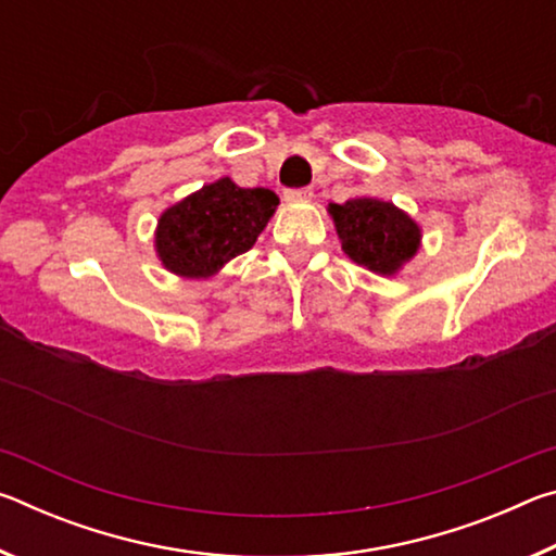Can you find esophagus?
Masks as SVG:
<instances>
[{
	"instance_id": "esophagus-1",
	"label": "esophagus",
	"mask_w": 556,
	"mask_h": 556,
	"mask_svg": "<svg viewBox=\"0 0 556 556\" xmlns=\"http://www.w3.org/2000/svg\"><path fill=\"white\" fill-rule=\"evenodd\" d=\"M314 191L312 188H289V191H285V199L289 203H304V201H312Z\"/></svg>"
}]
</instances>
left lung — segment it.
<instances>
[{
	"label": "left lung",
	"instance_id": "obj_1",
	"mask_svg": "<svg viewBox=\"0 0 556 556\" xmlns=\"http://www.w3.org/2000/svg\"><path fill=\"white\" fill-rule=\"evenodd\" d=\"M328 215L345 255L375 275L394 277L421 248L417 220L390 201L357 195L328 203Z\"/></svg>",
	"mask_w": 556,
	"mask_h": 556
}]
</instances>
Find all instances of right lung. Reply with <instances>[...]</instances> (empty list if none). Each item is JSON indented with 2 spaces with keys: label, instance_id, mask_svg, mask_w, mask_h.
<instances>
[{
  "label": "right lung",
  "instance_id": "right-lung-1",
  "mask_svg": "<svg viewBox=\"0 0 556 556\" xmlns=\"http://www.w3.org/2000/svg\"><path fill=\"white\" fill-rule=\"evenodd\" d=\"M277 205L269 188H240L223 176L159 215L156 257L176 277L208 279L257 242Z\"/></svg>",
  "mask_w": 556,
  "mask_h": 556
}]
</instances>
